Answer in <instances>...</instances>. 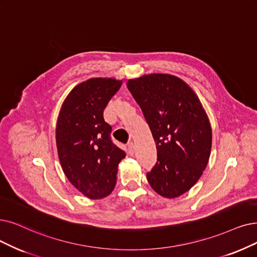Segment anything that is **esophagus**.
<instances>
[{
  "label": "esophagus",
  "mask_w": 257,
  "mask_h": 257,
  "mask_svg": "<svg viewBox=\"0 0 257 257\" xmlns=\"http://www.w3.org/2000/svg\"><path fill=\"white\" fill-rule=\"evenodd\" d=\"M127 151L130 155H134V143H133V141L127 143Z\"/></svg>",
  "instance_id": "obj_1"
}]
</instances>
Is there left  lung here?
Here are the masks:
<instances>
[{"label": "left lung", "mask_w": 257, "mask_h": 257, "mask_svg": "<svg viewBox=\"0 0 257 257\" xmlns=\"http://www.w3.org/2000/svg\"><path fill=\"white\" fill-rule=\"evenodd\" d=\"M156 143L157 162L147 174L152 189L166 198L188 192L206 169L212 147L209 118L194 90L169 74L130 79Z\"/></svg>", "instance_id": "8db88e82"}]
</instances>
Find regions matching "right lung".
<instances>
[{"label":"right lung","mask_w":257,"mask_h":257,"mask_svg":"<svg viewBox=\"0 0 257 257\" xmlns=\"http://www.w3.org/2000/svg\"><path fill=\"white\" fill-rule=\"evenodd\" d=\"M114 78H91L71 89L61 106L56 143L61 167L70 183L89 199L114 190L119 162L125 152L110 139L103 110L120 88Z\"/></svg>","instance_id":"1"}]
</instances>
